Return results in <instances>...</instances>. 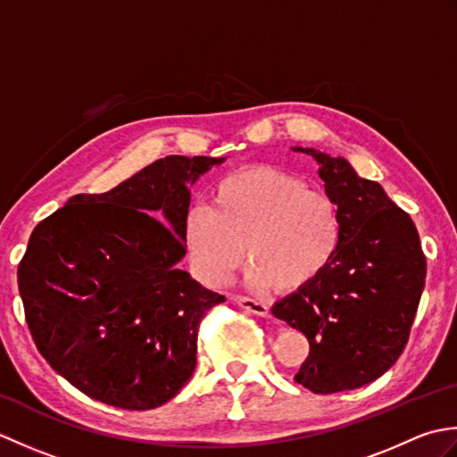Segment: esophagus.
Instances as JSON below:
<instances>
[{
	"mask_svg": "<svg viewBox=\"0 0 457 457\" xmlns=\"http://www.w3.org/2000/svg\"><path fill=\"white\" fill-rule=\"evenodd\" d=\"M234 300H236V304H239L241 308L247 310V312H251V314L263 316V318L269 316V306L265 303H261V300L249 298V296H241V295H237Z\"/></svg>",
	"mask_w": 457,
	"mask_h": 457,
	"instance_id": "34e87169",
	"label": "esophagus"
}]
</instances>
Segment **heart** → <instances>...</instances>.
Masks as SVG:
<instances>
[{"instance_id":"b5f03b06","label":"heart","mask_w":457,"mask_h":457,"mask_svg":"<svg viewBox=\"0 0 457 457\" xmlns=\"http://www.w3.org/2000/svg\"><path fill=\"white\" fill-rule=\"evenodd\" d=\"M184 241L204 278L223 283L244 263L255 288L303 290L332 265L342 244V216L328 192L295 172L253 164L223 177L210 208L184 221Z\"/></svg>"}]
</instances>
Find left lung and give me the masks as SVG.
<instances>
[{
	"label": "left lung",
	"instance_id": "left-lung-1",
	"mask_svg": "<svg viewBox=\"0 0 457 457\" xmlns=\"http://www.w3.org/2000/svg\"><path fill=\"white\" fill-rule=\"evenodd\" d=\"M342 216V244L316 283L273 306L310 344L296 381L318 395L352 391L393 367L409 342L426 278L412 218L345 159L303 149Z\"/></svg>",
	"mask_w": 457,
	"mask_h": 457
}]
</instances>
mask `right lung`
Returning a JSON list of instances; mask_svg holds the SVG:
<instances>
[{"mask_svg": "<svg viewBox=\"0 0 457 457\" xmlns=\"http://www.w3.org/2000/svg\"><path fill=\"white\" fill-rule=\"evenodd\" d=\"M221 161L159 159L110 192L76 194L29 237L17 269L29 332L90 399L151 411L192 377L202 318L226 298L177 269L187 184Z\"/></svg>", "mask_w": 457, "mask_h": 457, "instance_id": "right-lung-1", "label": "right lung"}]
</instances>
